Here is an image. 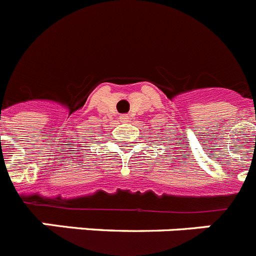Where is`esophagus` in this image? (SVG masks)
<instances>
[{
	"instance_id": "obj_1",
	"label": "esophagus",
	"mask_w": 256,
	"mask_h": 256,
	"mask_svg": "<svg viewBox=\"0 0 256 256\" xmlns=\"http://www.w3.org/2000/svg\"><path fill=\"white\" fill-rule=\"evenodd\" d=\"M120 120L122 122H128V120H130V116H128V115H120Z\"/></svg>"
}]
</instances>
